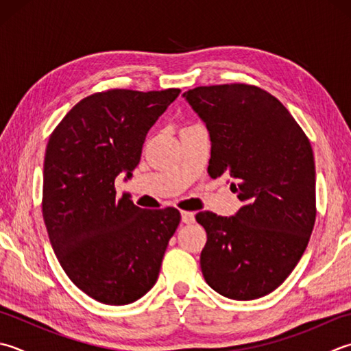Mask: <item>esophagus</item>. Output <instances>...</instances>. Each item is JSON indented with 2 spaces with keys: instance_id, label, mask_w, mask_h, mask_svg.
Returning <instances> with one entry per match:
<instances>
[{
  "instance_id": "esophagus-1",
  "label": "esophagus",
  "mask_w": 351,
  "mask_h": 351,
  "mask_svg": "<svg viewBox=\"0 0 351 351\" xmlns=\"http://www.w3.org/2000/svg\"><path fill=\"white\" fill-rule=\"evenodd\" d=\"M181 217H182V222H184L185 225L195 223V213H191V211H181Z\"/></svg>"
}]
</instances>
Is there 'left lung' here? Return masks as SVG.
Returning a JSON list of instances; mask_svg holds the SVG:
<instances>
[{"label": "left lung", "instance_id": "8db88e82", "mask_svg": "<svg viewBox=\"0 0 351 351\" xmlns=\"http://www.w3.org/2000/svg\"><path fill=\"white\" fill-rule=\"evenodd\" d=\"M184 97L208 129V175L232 178L231 190L243 202L230 217L196 215L207 231L202 276L226 298L265 297L289 277L312 234L311 141L283 103L258 86H197Z\"/></svg>", "mask_w": 351, "mask_h": 351}]
</instances>
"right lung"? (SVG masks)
Masks as SVG:
<instances>
[{"label": "right lung", "mask_w": 351, "mask_h": 351, "mask_svg": "<svg viewBox=\"0 0 351 351\" xmlns=\"http://www.w3.org/2000/svg\"><path fill=\"white\" fill-rule=\"evenodd\" d=\"M181 89H108L82 99L50 135L43 216L62 269L105 304L134 303L152 289L181 221L173 207L140 208L117 197L115 178L132 176L149 129Z\"/></svg>", "instance_id": "add662e5"}]
</instances>
